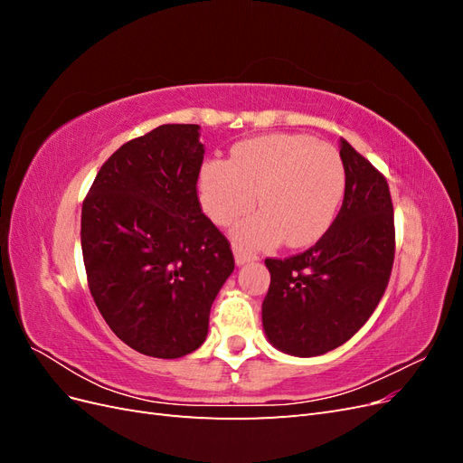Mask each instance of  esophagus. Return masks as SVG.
<instances>
[{"label":"esophagus","instance_id":"34e87169","mask_svg":"<svg viewBox=\"0 0 463 463\" xmlns=\"http://www.w3.org/2000/svg\"><path fill=\"white\" fill-rule=\"evenodd\" d=\"M233 255H235V262L237 264H245V262H250V260H257L259 255L253 253V250H247L243 247H233Z\"/></svg>","mask_w":463,"mask_h":463}]
</instances>
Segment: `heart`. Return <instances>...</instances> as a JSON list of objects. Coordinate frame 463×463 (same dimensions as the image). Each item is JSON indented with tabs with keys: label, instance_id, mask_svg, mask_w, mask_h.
I'll return each instance as SVG.
<instances>
[{
	"label": "heart",
	"instance_id": "heart-1",
	"mask_svg": "<svg viewBox=\"0 0 463 463\" xmlns=\"http://www.w3.org/2000/svg\"><path fill=\"white\" fill-rule=\"evenodd\" d=\"M206 216L228 226L255 206L260 213L233 228L250 247L284 240L289 247L317 241L334 222L345 193V167L332 145L307 135H266L237 145L230 162H208L199 179Z\"/></svg>",
	"mask_w": 463,
	"mask_h": 463
}]
</instances>
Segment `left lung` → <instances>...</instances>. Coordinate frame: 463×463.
I'll return each instance as SVG.
<instances>
[{
  "label": "left lung",
  "mask_w": 463,
  "mask_h": 463,
  "mask_svg": "<svg viewBox=\"0 0 463 463\" xmlns=\"http://www.w3.org/2000/svg\"><path fill=\"white\" fill-rule=\"evenodd\" d=\"M345 193L326 233L299 255L266 259V338L279 352L315 357L345 344L381 303L396 253L386 177L342 138Z\"/></svg>",
  "instance_id": "8db88e82"
}]
</instances>
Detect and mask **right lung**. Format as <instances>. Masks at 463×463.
<instances>
[{
    "label": "right lung",
    "instance_id": "add662e5",
    "mask_svg": "<svg viewBox=\"0 0 463 463\" xmlns=\"http://www.w3.org/2000/svg\"><path fill=\"white\" fill-rule=\"evenodd\" d=\"M199 125H160L102 164L82 203L92 299L121 342L158 359L201 347L233 272L230 241L201 208Z\"/></svg>",
    "mask_w": 463,
    "mask_h": 463
}]
</instances>
